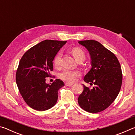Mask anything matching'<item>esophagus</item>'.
<instances>
[{"label": "esophagus", "mask_w": 135, "mask_h": 135, "mask_svg": "<svg viewBox=\"0 0 135 135\" xmlns=\"http://www.w3.org/2000/svg\"><path fill=\"white\" fill-rule=\"evenodd\" d=\"M73 84V83H68V82H66V83H65V85L67 86H71Z\"/></svg>", "instance_id": "1"}]
</instances>
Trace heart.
<instances>
[{
    "label": "heart",
    "instance_id": "heart-1",
    "mask_svg": "<svg viewBox=\"0 0 135 135\" xmlns=\"http://www.w3.org/2000/svg\"><path fill=\"white\" fill-rule=\"evenodd\" d=\"M71 52L73 56L77 61L81 58H83L84 59H85V55H84V52L79 47H74L72 49ZM61 57H62V52L60 51L56 54L54 58V64L55 67H59L61 65ZM80 75V73L78 71L64 70L60 73L59 77L64 80L73 82L76 80V77L79 76Z\"/></svg>",
    "mask_w": 135,
    "mask_h": 135
}]
</instances>
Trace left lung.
<instances>
[{"label": "left lung", "instance_id": "obj_1", "mask_svg": "<svg viewBox=\"0 0 135 135\" xmlns=\"http://www.w3.org/2000/svg\"><path fill=\"white\" fill-rule=\"evenodd\" d=\"M78 42L88 50L90 58L91 68L84 81L96 86L90 89L83 84L78 102L84 110L97 113L108 108L119 93L122 83L121 66L115 55L99 42L93 40Z\"/></svg>", "mask_w": 135, "mask_h": 135}]
</instances>
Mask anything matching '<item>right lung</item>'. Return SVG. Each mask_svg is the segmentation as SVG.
Listing matches in <instances>:
<instances>
[{
  "instance_id": "right-lung-1",
  "label": "right lung",
  "mask_w": 135,
  "mask_h": 135,
  "mask_svg": "<svg viewBox=\"0 0 135 135\" xmlns=\"http://www.w3.org/2000/svg\"><path fill=\"white\" fill-rule=\"evenodd\" d=\"M67 41L45 40L28 49L20 61L16 82L25 102L37 111L47 110L56 104L58 91L64 86L60 79L52 84L46 78L53 70V61Z\"/></svg>"
}]
</instances>
